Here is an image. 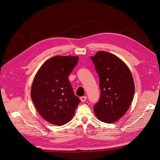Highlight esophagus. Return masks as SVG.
Instances as JSON below:
<instances>
[{
	"label": "esophagus",
	"mask_w": 160,
	"mask_h": 160,
	"mask_svg": "<svg viewBox=\"0 0 160 160\" xmlns=\"http://www.w3.org/2000/svg\"><path fill=\"white\" fill-rule=\"evenodd\" d=\"M80 99H81V101H82V102H85V101L87 100V96H82V97H81Z\"/></svg>",
	"instance_id": "esophagus-1"
}]
</instances>
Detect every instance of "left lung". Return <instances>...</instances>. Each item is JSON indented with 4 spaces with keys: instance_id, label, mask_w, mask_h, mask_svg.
<instances>
[{
    "instance_id": "8db88e82",
    "label": "left lung",
    "mask_w": 160,
    "mask_h": 160,
    "mask_svg": "<svg viewBox=\"0 0 160 160\" xmlns=\"http://www.w3.org/2000/svg\"><path fill=\"white\" fill-rule=\"evenodd\" d=\"M91 59L99 78L101 95L94 106L95 115L100 121L112 123L128 110L133 100L135 85L128 67L118 57L99 51Z\"/></svg>"
}]
</instances>
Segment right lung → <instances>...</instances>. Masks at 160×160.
Returning <instances> with one entry per match:
<instances>
[{"label":"right lung","mask_w":160,"mask_h":160,"mask_svg":"<svg viewBox=\"0 0 160 160\" xmlns=\"http://www.w3.org/2000/svg\"><path fill=\"white\" fill-rule=\"evenodd\" d=\"M79 61L78 57H53L47 60L34 78L31 96L39 114L51 124L68 123L81 102L68 77Z\"/></svg>","instance_id":"obj_1"}]
</instances>
